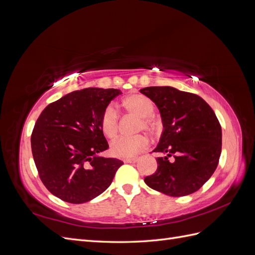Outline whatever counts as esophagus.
Segmentation results:
<instances>
[{
    "label": "esophagus",
    "instance_id": "1",
    "mask_svg": "<svg viewBox=\"0 0 255 255\" xmlns=\"http://www.w3.org/2000/svg\"><path fill=\"white\" fill-rule=\"evenodd\" d=\"M138 159L137 158H127V159H123V161H125V163H128V164H134V163H136Z\"/></svg>",
    "mask_w": 255,
    "mask_h": 255
}]
</instances>
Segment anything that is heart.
<instances>
[{
  "mask_svg": "<svg viewBox=\"0 0 255 255\" xmlns=\"http://www.w3.org/2000/svg\"><path fill=\"white\" fill-rule=\"evenodd\" d=\"M123 107L129 113L141 118L140 128L144 130H152L153 123L150 120L154 114V105L149 99L140 95L128 96L123 101ZM118 112L114 105L107 106L101 118V128L103 134L114 138L118 133ZM145 137H119L115 139L111 144V152L114 156L121 158H130L136 156L146 148Z\"/></svg>",
  "mask_w": 255,
  "mask_h": 255,
  "instance_id": "heart-1",
  "label": "heart"
}]
</instances>
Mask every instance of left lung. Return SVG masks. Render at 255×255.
<instances>
[{"label": "left lung", "mask_w": 255, "mask_h": 255, "mask_svg": "<svg viewBox=\"0 0 255 255\" xmlns=\"http://www.w3.org/2000/svg\"><path fill=\"white\" fill-rule=\"evenodd\" d=\"M155 103L163 122L159 142L153 151L157 170L145 176L152 189L170 197H183L201 188L219 163L222 133L212 107L195 94L170 86L139 90ZM174 153L175 161L167 158Z\"/></svg>", "instance_id": "1"}]
</instances>
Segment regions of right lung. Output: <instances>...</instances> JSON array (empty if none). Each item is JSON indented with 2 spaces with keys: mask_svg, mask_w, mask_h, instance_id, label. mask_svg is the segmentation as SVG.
<instances>
[{
  "mask_svg": "<svg viewBox=\"0 0 255 255\" xmlns=\"http://www.w3.org/2000/svg\"><path fill=\"white\" fill-rule=\"evenodd\" d=\"M119 89L85 88L49 104L37 119L30 137L38 173L52 195L81 204L110 187L123 164L100 156L109 149L101 118Z\"/></svg>",
  "mask_w": 255,
  "mask_h": 255,
  "instance_id": "obj_1",
  "label": "right lung"
}]
</instances>
